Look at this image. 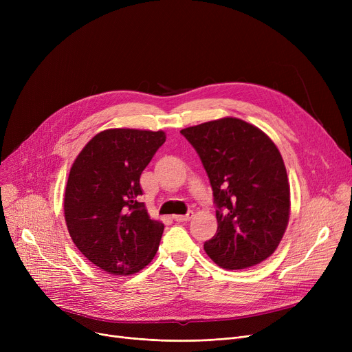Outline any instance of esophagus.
Returning <instances> with one entry per match:
<instances>
[{
	"instance_id": "1",
	"label": "esophagus",
	"mask_w": 352,
	"mask_h": 352,
	"mask_svg": "<svg viewBox=\"0 0 352 352\" xmlns=\"http://www.w3.org/2000/svg\"><path fill=\"white\" fill-rule=\"evenodd\" d=\"M192 211H188L186 215H173V219L177 221V223H184V221H188L192 218Z\"/></svg>"
}]
</instances>
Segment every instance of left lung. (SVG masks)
<instances>
[{"label": "left lung", "instance_id": "left-lung-1", "mask_svg": "<svg viewBox=\"0 0 352 352\" xmlns=\"http://www.w3.org/2000/svg\"><path fill=\"white\" fill-rule=\"evenodd\" d=\"M181 134L212 188L218 228L206 252L227 270L263 263L278 247L289 218V184L278 148L261 129L232 117Z\"/></svg>", "mask_w": 352, "mask_h": 352}]
</instances>
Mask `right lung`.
Masks as SVG:
<instances>
[{
	"mask_svg": "<svg viewBox=\"0 0 352 352\" xmlns=\"http://www.w3.org/2000/svg\"><path fill=\"white\" fill-rule=\"evenodd\" d=\"M164 142L162 131L105 129L71 166L67 228L81 254L107 274L138 272L157 254L164 224L150 218L138 198L141 173Z\"/></svg>",
	"mask_w": 352,
	"mask_h": 352,
	"instance_id": "right-lung-1",
	"label": "right lung"
}]
</instances>
